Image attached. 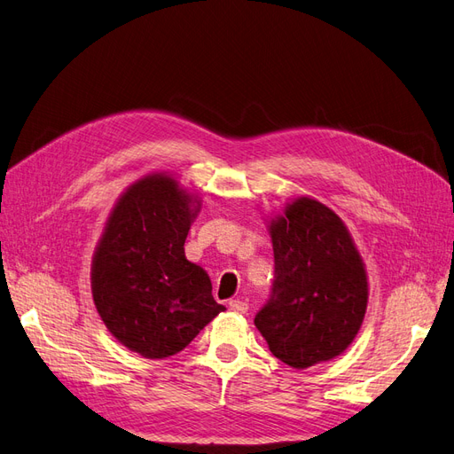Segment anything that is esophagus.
<instances>
[{
  "label": "esophagus",
  "instance_id": "1",
  "mask_svg": "<svg viewBox=\"0 0 454 454\" xmlns=\"http://www.w3.org/2000/svg\"><path fill=\"white\" fill-rule=\"evenodd\" d=\"M229 309L239 312V314H244V312H248V303L242 299H232V301H229Z\"/></svg>",
  "mask_w": 454,
  "mask_h": 454
}]
</instances>
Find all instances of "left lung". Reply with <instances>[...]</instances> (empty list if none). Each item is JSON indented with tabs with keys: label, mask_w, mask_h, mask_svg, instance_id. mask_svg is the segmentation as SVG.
<instances>
[{
	"label": "left lung",
	"mask_w": 454,
	"mask_h": 454,
	"mask_svg": "<svg viewBox=\"0 0 454 454\" xmlns=\"http://www.w3.org/2000/svg\"><path fill=\"white\" fill-rule=\"evenodd\" d=\"M274 282L255 327L290 367L333 360L358 335L367 309V272L342 219L297 197L269 225Z\"/></svg>",
	"instance_id": "left-lung-1"
}]
</instances>
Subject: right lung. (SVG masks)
<instances>
[{
	"instance_id": "1",
	"label": "right lung",
	"mask_w": 454,
	"mask_h": 454,
	"mask_svg": "<svg viewBox=\"0 0 454 454\" xmlns=\"http://www.w3.org/2000/svg\"><path fill=\"white\" fill-rule=\"evenodd\" d=\"M200 202L168 174H149L122 193L96 246L90 286L112 335L144 358L184 350L225 310L184 244Z\"/></svg>"
}]
</instances>
